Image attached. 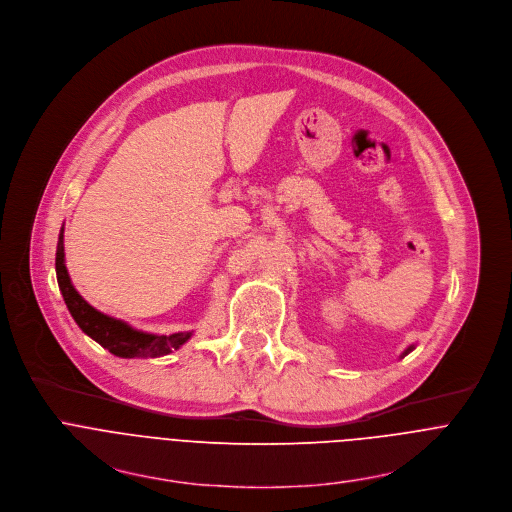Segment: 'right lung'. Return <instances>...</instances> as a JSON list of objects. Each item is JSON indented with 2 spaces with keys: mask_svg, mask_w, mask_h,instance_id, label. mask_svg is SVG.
<instances>
[{
  "mask_svg": "<svg viewBox=\"0 0 512 512\" xmlns=\"http://www.w3.org/2000/svg\"><path fill=\"white\" fill-rule=\"evenodd\" d=\"M56 280L63 293V299L77 321V325L93 337L97 344L109 350L113 356L120 358H158L170 352L179 350L191 333H173V335H152L138 329H132L128 323L103 315L93 309L71 285V278L65 266V246L63 232L59 236V246H56Z\"/></svg>",
  "mask_w": 512,
  "mask_h": 512,
  "instance_id": "add662e5",
  "label": "right lung"
}]
</instances>
